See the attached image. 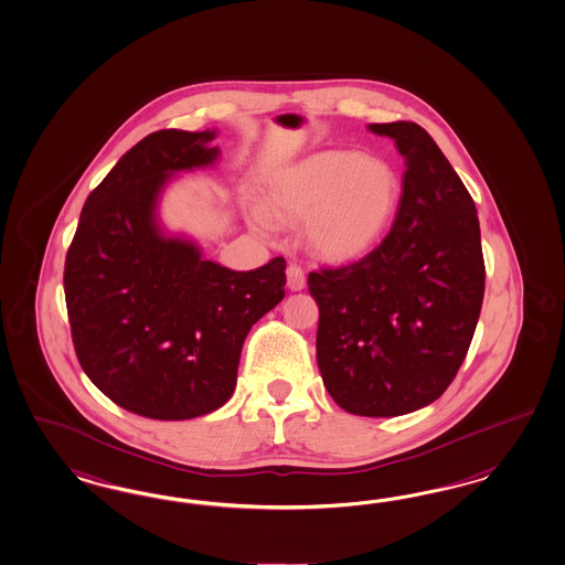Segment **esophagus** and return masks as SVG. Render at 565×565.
<instances>
[{"mask_svg": "<svg viewBox=\"0 0 565 565\" xmlns=\"http://www.w3.org/2000/svg\"><path fill=\"white\" fill-rule=\"evenodd\" d=\"M286 275H288V288H290L291 291L305 290L307 277H305V271H302L298 265H290Z\"/></svg>", "mask_w": 565, "mask_h": 565, "instance_id": "1", "label": "esophagus"}]
</instances>
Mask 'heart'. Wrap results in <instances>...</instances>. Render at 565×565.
I'll return each mask as SVG.
<instances>
[{
  "label": "heart",
  "mask_w": 565,
  "mask_h": 565,
  "mask_svg": "<svg viewBox=\"0 0 565 565\" xmlns=\"http://www.w3.org/2000/svg\"><path fill=\"white\" fill-rule=\"evenodd\" d=\"M402 196L392 163L360 151L308 154L277 173L267 189V209L250 206V225L274 236L277 222H302L308 248L327 260H350L375 248Z\"/></svg>",
  "instance_id": "heart-1"
}]
</instances>
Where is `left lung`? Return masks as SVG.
<instances>
[{
	"mask_svg": "<svg viewBox=\"0 0 565 565\" xmlns=\"http://www.w3.org/2000/svg\"><path fill=\"white\" fill-rule=\"evenodd\" d=\"M404 157L385 239L356 263L308 275L319 305L317 364L350 414L390 418L444 395L479 323L484 263L477 206L414 121L369 124Z\"/></svg>",
	"mask_w": 565,
	"mask_h": 565,
	"instance_id": "1",
	"label": "left lung"
}]
</instances>
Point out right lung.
Instances as JSON below:
<instances>
[{"instance_id":"1","label":"right lung","mask_w":565,"mask_h":565,"mask_svg":"<svg viewBox=\"0 0 565 565\" xmlns=\"http://www.w3.org/2000/svg\"><path fill=\"white\" fill-rule=\"evenodd\" d=\"M213 138L215 128L142 138L88 194L66 257L83 371L124 411L154 420L222 408L250 327L286 296L284 258L232 271L161 223L159 205L178 173L220 161Z\"/></svg>"}]
</instances>
